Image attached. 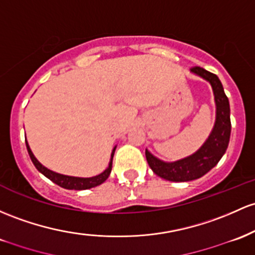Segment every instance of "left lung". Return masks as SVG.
Wrapping results in <instances>:
<instances>
[{
	"label": "left lung",
	"mask_w": 255,
	"mask_h": 255,
	"mask_svg": "<svg viewBox=\"0 0 255 255\" xmlns=\"http://www.w3.org/2000/svg\"><path fill=\"white\" fill-rule=\"evenodd\" d=\"M191 71L209 81L213 87L215 103H217V121L208 140L190 157L173 163H166L153 157L147 150L145 151L147 163L153 173L169 181H190L203 177L214 166H217L228 149L229 140H230V105L222 82L217 75L200 66H194L191 68Z\"/></svg>",
	"instance_id": "obj_1"
}]
</instances>
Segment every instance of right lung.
<instances>
[{
    "instance_id": "add662e5",
    "label": "right lung",
    "mask_w": 255,
    "mask_h": 255,
    "mask_svg": "<svg viewBox=\"0 0 255 255\" xmlns=\"http://www.w3.org/2000/svg\"><path fill=\"white\" fill-rule=\"evenodd\" d=\"M26 142V147H27V152H29L30 158H31L32 163L35 164V167L37 168L44 177H47L49 180H52L53 183H55L57 185H59L64 189H68V190H86V189H91V187L98 186L100 184H103L106 179L109 178L111 173V168H113V158H114V153H115V149L113 150V153H111V159H110V163H109V167L106 168L104 172L100 173L99 175H96L93 178H75V177H68V175H63V174H58V173L52 172V170L47 169L46 167H43L37 159L35 158L33 153L30 150L29 145Z\"/></svg>"
}]
</instances>
